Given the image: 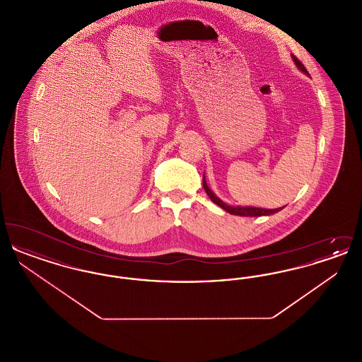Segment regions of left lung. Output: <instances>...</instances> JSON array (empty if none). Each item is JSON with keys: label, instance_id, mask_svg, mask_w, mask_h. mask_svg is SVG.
<instances>
[{"label": "left lung", "instance_id": "1", "mask_svg": "<svg viewBox=\"0 0 362 362\" xmlns=\"http://www.w3.org/2000/svg\"><path fill=\"white\" fill-rule=\"evenodd\" d=\"M292 58L293 61H294V64H296V66L301 70V71H304V73L308 74V70L305 69V66H304L294 55H292ZM202 183H204V189L206 191L209 198H210L216 205L223 207L224 210H226V211L230 213V214L244 216V217H245V216H247V217H258V216H269V214H273V213H276V211H279V210L282 209V207H279V209H260V207L229 206V205L224 204L220 198H217V197L213 194V191L207 187L205 176H204V179H202Z\"/></svg>", "mask_w": 362, "mask_h": 362}]
</instances>
